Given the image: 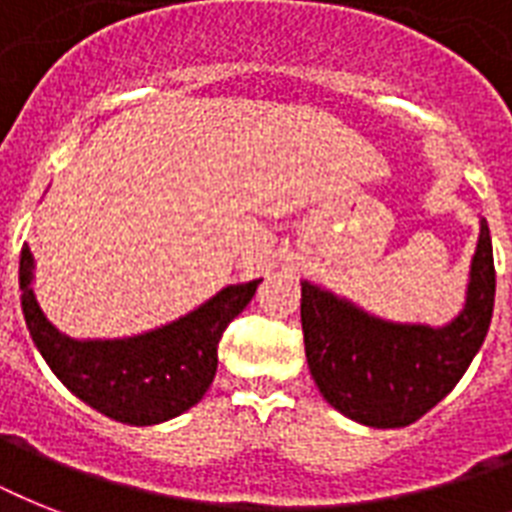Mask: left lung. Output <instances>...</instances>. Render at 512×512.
<instances>
[{"label":"left lung","mask_w":512,"mask_h":512,"mask_svg":"<svg viewBox=\"0 0 512 512\" xmlns=\"http://www.w3.org/2000/svg\"><path fill=\"white\" fill-rule=\"evenodd\" d=\"M494 255L481 220L465 308L441 329L390 324L303 281L305 356L321 396L369 428H406L468 372L494 311Z\"/></svg>","instance_id":"obj_1"}]
</instances>
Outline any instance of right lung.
Returning <instances> with one entry per match:
<instances>
[{"instance_id":"1","label":"right lung","mask_w":512,"mask_h":512,"mask_svg":"<svg viewBox=\"0 0 512 512\" xmlns=\"http://www.w3.org/2000/svg\"><path fill=\"white\" fill-rule=\"evenodd\" d=\"M34 257L20 249V305L36 348L63 385L116 422L156 425L199 404L217 372L220 337L255 295L260 281L233 284L167 327L127 340H71L36 303Z\"/></svg>"}]
</instances>
